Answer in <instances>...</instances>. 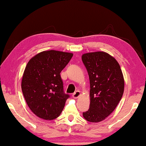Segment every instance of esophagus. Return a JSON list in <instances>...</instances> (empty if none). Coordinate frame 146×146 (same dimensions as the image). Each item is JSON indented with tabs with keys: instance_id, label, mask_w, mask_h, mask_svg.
Returning <instances> with one entry per match:
<instances>
[{
	"instance_id": "esophagus-1",
	"label": "esophagus",
	"mask_w": 146,
	"mask_h": 146,
	"mask_svg": "<svg viewBox=\"0 0 146 146\" xmlns=\"http://www.w3.org/2000/svg\"><path fill=\"white\" fill-rule=\"evenodd\" d=\"M81 95V93H80V91H76L72 95V96L74 98H78L79 96Z\"/></svg>"
}]
</instances>
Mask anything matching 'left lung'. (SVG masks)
Segmentation results:
<instances>
[{
	"label": "left lung",
	"mask_w": 146,
	"mask_h": 146,
	"mask_svg": "<svg viewBox=\"0 0 146 146\" xmlns=\"http://www.w3.org/2000/svg\"><path fill=\"white\" fill-rule=\"evenodd\" d=\"M90 82V105L83 113L87 121L98 123L110 115L121 99L124 78L118 62L104 51L82 56Z\"/></svg>",
	"instance_id": "8db88e82"
}]
</instances>
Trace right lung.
Wrapping results in <instances>:
<instances>
[{"mask_svg":"<svg viewBox=\"0 0 146 146\" xmlns=\"http://www.w3.org/2000/svg\"><path fill=\"white\" fill-rule=\"evenodd\" d=\"M73 53L49 50L31 58L24 70L21 89L31 110L38 117L53 120L59 117L69 95L63 91L60 73Z\"/></svg>","mask_w":146,"mask_h":146,"instance_id":"1","label":"right lung"}]
</instances>
